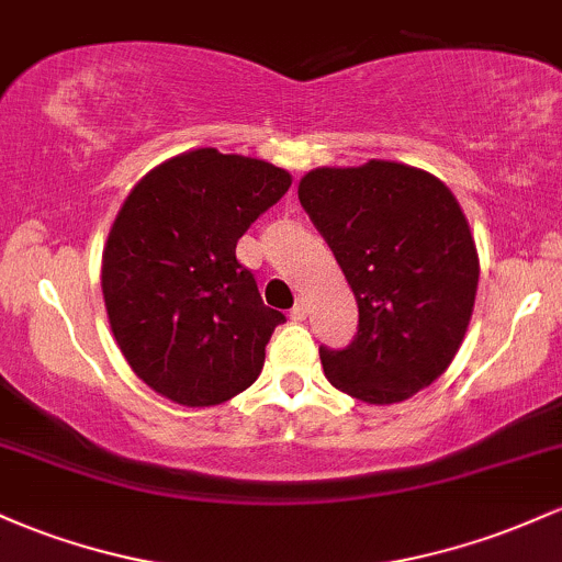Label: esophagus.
Wrapping results in <instances>:
<instances>
[{
  "mask_svg": "<svg viewBox=\"0 0 562 562\" xmlns=\"http://www.w3.org/2000/svg\"><path fill=\"white\" fill-rule=\"evenodd\" d=\"M306 314H310V306H306L304 299L295 301V306L291 310V319H295V323H304Z\"/></svg>",
  "mask_w": 562,
  "mask_h": 562,
  "instance_id": "obj_1",
  "label": "esophagus"
}]
</instances>
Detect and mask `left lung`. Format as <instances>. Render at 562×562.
<instances>
[{
	"mask_svg": "<svg viewBox=\"0 0 562 562\" xmlns=\"http://www.w3.org/2000/svg\"><path fill=\"white\" fill-rule=\"evenodd\" d=\"M299 200L360 312L351 344L319 347L325 375L362 403H403L446 373L472 317L480 263L459 202L440 178L384 159L306 172Z\"/></svg>",
	"mask_w": 562,
	"mask_h": 562,
	"instance_id": "obj_1",
	"label": "left lung"
}]
</instances>
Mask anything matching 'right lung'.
Here are the masks:
<instances>
[{"label": "right lung", "instance_id": "add662e5", "mask_svg": "<svg viewBox=\"0 0 562 562\" xmlns=\"http://www.w3.org/2000/svg\"><path fill=\"white\" fill-rule=\"evenodd\" d=\"M288 189L291 176L263 159L196 149L157 165L127 194L101 288L127 366L154 392L205 408L258 379L285 314L263 306L237 243Z\"/></svg>", "mask_w": 562, "mask_h": 562}]
</instances>
